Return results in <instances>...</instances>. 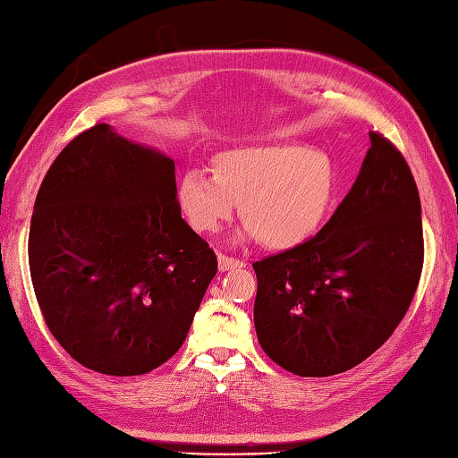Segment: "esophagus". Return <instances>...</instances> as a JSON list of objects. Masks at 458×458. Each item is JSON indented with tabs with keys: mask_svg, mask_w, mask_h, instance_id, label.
<instances>
[{
	"mask_svg": "<svg viewBox=\"0 0 458 458\" xmlns=\"http://www.w3.org/2000/svg\"><path fill=\"white\" fill-rule=\"evenodd\" d=\"M245 267V261L239 258H231V255H219V269L221 271H231V269H242Z\"/></svg>",
	"mask_w": 458,
	"mask_h": 458,
	"instance_id": "obj_1",
	"label": "esophagus"
}]
</instances>
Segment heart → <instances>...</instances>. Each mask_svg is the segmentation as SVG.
<instances>
[{"mask_svg":"<svg viewBox=\"0 0 458 458\" xmlns=\"http://www.w3.org/2000/svg\"><path fill=\"white\" fill-rule=\"evenodd\" d=\"M211 173L189 168L176 200L199 233H215L239 203L251 235L274 250L300 245L326 223L340 189L335 160L301 140H259L223 148Z\"/></svg>","mask_w":458,"mask_h":458,"instance_id":"heart-1","label":"heart"}]
</instances>
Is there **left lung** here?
<instances>
[{
    "label": "left lung",
    "instance_id": "1",
    "mask_svg": "<svg viewBox=\"0 0 458 458\" xmlns=\"http://www.w3.org/2000/svg\"><path fill=\"white\" fill-rule=\"evenodd\" d=\"M356 182L308 242L253 263L255 330L284 370L322 378L372 356L420 282V197L394 144L370 132Z\"/></svg>",
    "mask_w": 458,
    "mask_h": 458
}]
</instances>
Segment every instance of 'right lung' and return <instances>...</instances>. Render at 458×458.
I'll return each instance as SVG.
<instances>
[{
    "instance_id": "right-lung-1",
    "label": "right lung",
    "mask_w": 458,
    "mask_h": 458,
    "mask_svg": "<svg viewBox=\"0 0 458 458\" xmlns=\"http://www.w3.org/2000/svg\"><path fill=\"white\" fill-rule=\"evenodd\" d=\"M44 322L94 372L139 376L176 354L216 274L181 216L174 163L98 123L47 168L28 239Z\"/></svg>"
}]
</instances>
